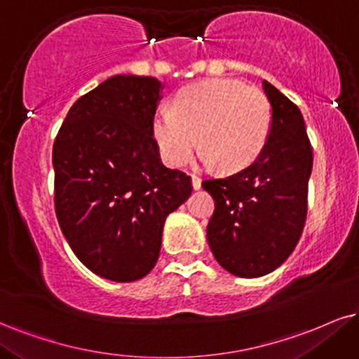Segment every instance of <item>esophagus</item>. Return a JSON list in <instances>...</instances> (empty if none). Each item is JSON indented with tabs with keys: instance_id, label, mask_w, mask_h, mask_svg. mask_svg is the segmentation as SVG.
I'll use <instances>...</instances> for the list:
<instances>
[{
	"instance_id": "34e87169",
	"label": "esophagus",
	"mask_w": 359,
	"mask_h": 359,
	"mask_svg": "<svg viewBox=\"0 0 359 359\" xmlns=\"http://www.w3.org/2000/svg\"><path fill=\"white\" fill-rule=\"evenodd\" d=\"M191 184H193L194 189H200V188H201V180L198 178L196 175H193V176H191Z\"/></svg>"
}]
</instances>
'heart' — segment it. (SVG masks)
I'll list each match as a JSON object with an SVG mask.
<instances>
[{"mask_svg":"<svg viewBox=\"0 0 359 359\" xmlns=\"http://www.w3.org/2000/svg\"><path fill=\"white\" fill-rule=\"evenodd\" d=\"M269 128L268 96L226 78L183 88L172 109H159L153 119V136L168 165H184L200 141L203 159L223 171L251 165L266 144Z\"/></svg>","mask_w":359,"mask_h":359,"instance_id":"obj_1","label":"heart"}]
</instances>
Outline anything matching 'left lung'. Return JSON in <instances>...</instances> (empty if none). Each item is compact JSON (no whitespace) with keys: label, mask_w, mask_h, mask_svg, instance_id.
I'll return each instance as SVG.
<instances>
[{"label":"left lung","mask_w":359,"mask_h":359,"mask_svg":"<svg viewBox=\"0 0 359 359\" xmlns=\"http://www.w3.org/2000/svg\"><path fill=\"white\" fill-rule=\"evenodd\" d=\"M271 103V130L263 151L233 175L203 181L215 213L208 245L226 271L258 278L281 266L302 238L308 213L313 148L303 114L271 83L263 81Z\"/></svg>","instance_id":"left-lung-1"}]
</instances>
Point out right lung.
<instances>
[{
    "instance_id": "obj_1",
    "label": "right lung",
    "mask_w": 359,
    "mask_h": 359,
    "mask_svg": "<svg viewBox=\"0 0 359 359\" xmlns=\"http://www.w3.org/2000/svg\"><path fill=\"white\" fill-rule=\"evenodd\" d=\"M159 90L151 76L108 78L69 108L53 144L57 223L78 259L106 280L151 271L166 216L193 191L187 172L159 159Z\"/></svg>"
}]
</instances>
